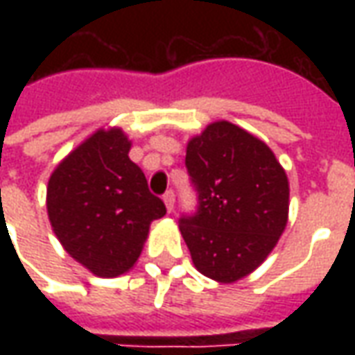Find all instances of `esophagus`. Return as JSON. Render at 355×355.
I'll return each instance as SVG.
<instances>
[{"label": "esophagus", "instance_id": "34e87169", "mask_svg": "<svg viewBox=\"0 0 355 355\" xmlns=\"http://www.w3.org/2000/svg\"><path fill=\"white\" fill-rule=\"evenodd\" d=\"M163 201H165V207H167V211H173V207H175V192L173 190H167V192L163 193Z\"/></svg>", "mask_w": 355, "mask_h": 355}]
</instances>
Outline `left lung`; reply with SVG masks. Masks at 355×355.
I'll use <instances>...</instances> for the list:
<instances>
[{
	"label": "left lung",
	"instance_id": "1",
	"mask_svg": "<svg viewBox=\"0 0 355 355\" xmlns=\"http://www.w3.org/2000/svg\"><path fill=\"white\" fill-rule=\"evenodd\" d=\"M198 196L178 228L201 274L234 283L264 262L285 230L289 182L274 152L230 121L207 125L186 148Z\"/></svg>",
	"mask_w": 355,
	"mask_h": 355
}]
</instances>
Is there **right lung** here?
Masks as SVG:
<instances>
[{
	"label": "right lung",
	"mask_w": 355,
	"mask_h": 355,
	"mask_svg": "<svg viewBox=\"0 0 355 355\" xmlns=\"http://www.w3.org/2000/svg\"><path fill=\"white\" fill-rule=\"evenodd\" d=\"M121 129L96 131L58 163L47 186V213L66 253L101 277L137 262L150 224L167 209L129 159Z\"/></svg>",
	"instance_id": "add662e5"
}]
</instances>
